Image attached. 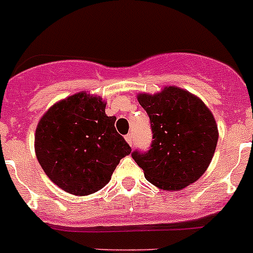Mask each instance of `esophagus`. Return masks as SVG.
Here are the masks:
<instances>
[{
	"label": "esophagus",
	"mask_w": 253,
	"mask_h": 253,
	"mask_svg": "<svg viewBox=\"0 0 253 253\" xmlns=\"http://www.w3.org/2000/svg\"><path fill=\"white\" fill-rule=\"evenodd\" d=\"M125 140H126L129 145H133V134L129 133L128 135H125Z\"/></svg>",
	"instance_id": "34e87169"
}]
</instances>
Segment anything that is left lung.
<instances>
[{
	"label": "left lung",
	"instance_id": "1",
	"mask_svg": "<svg viewBox=\"0 0 253 253\" xmlns=\"http://www.w3.org/2000/svg\"><path fill=\"white\" fill-rule=\"evenodd\" d=\"M150 119V149L131 153L148 182L164 191H180L207 170L218 140L216 120L196 95L166 86L158 94H139Z\"/></svg>",
	"mask_w": 253,
	"mask_h": 253
}]
</instances>
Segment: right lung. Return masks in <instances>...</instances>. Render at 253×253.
<instances>
[{"label": "right lung", "mask_w": 253, "mask_h": 253, "mask_svg": "<svg viewBox=\"0 0 253 253\" xmlns=\"http://www.w3.org/2000/svg\"><path fill=\"white\" fill-rule=\"evenodd\" d=\"M103 99L78 92L51 106L37 124V161L57 187L87 196L105 187L131 148L105 114Z\"/></svg>", "instance_id": "1"}]
</instances>
